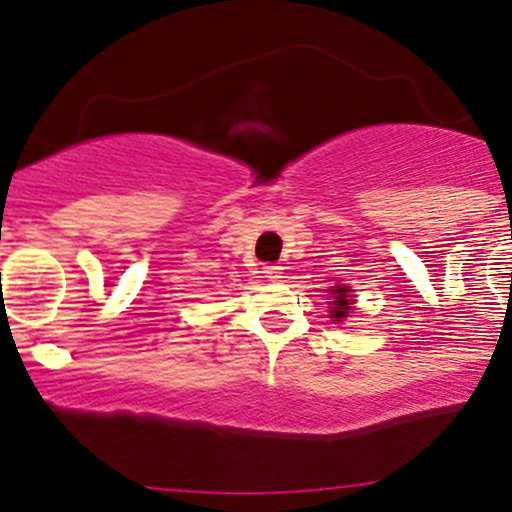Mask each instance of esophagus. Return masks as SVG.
Returning <instances> with one entry per match:
<instances>
[{
	"instance_id": "34e87169",
	"label": "esophagus",
	"mask_w": 512,
	"mask_h": 512,
	"mask_svg": "<svg viewBox=\"0 0 512 512\" xmlns=\"http://www.w3.org/2000/svg\"><path fill=\"white\" fill-rule=\"evenodd\" d=\"M264 276L269 281H279L281 279V267L279 264H264Z\"/></svg>"
}]
</instances>
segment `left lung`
<instances>
[{
    "instance_id": "obj_1",
    "label": "left lung",
    "mask_w": 512,
    "mask_h": 512,
    "mask_svg": "<svg viewBox=\"0 0 512 512\" xmlns=\"http://www.w3.org/2000/svg\"><path fill=\"white\" fill-rule=\"evenodd\" d=\"M332 293H334V301H332V317L334 320H344L346 315H349V310H351V296H349V289H346V286H334L332 289Z\"/></svg>"
}]
</instances>
